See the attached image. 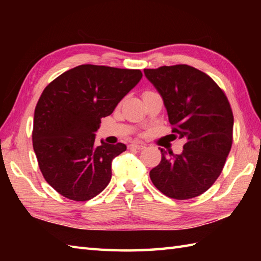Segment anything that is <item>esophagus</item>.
Instances as JSON below:
<instances>
[{
	"mask_svg": "<svg viewBox=\"0 0 261 261\" xmlns=\"http://www.w3.org/2000/svg\"><path fill=\"white\" fill-rule=\"evenodd\" d=\"M130 148L132 149H137V150H142V149H145V146L142 145V143L139 142H134L130 145Z\"/></svg>",
	"mask_w": 261,
	"mask_h": 261,
	"instance_id": "34e87169",
	"label": "esophagus"
}]
</instances>
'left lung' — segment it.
Wrapping results in <instances>:
<instances>
[{"label": "left lung", "mask_w": 261, "mask_h": 261, "mask_svg": "<svg viewBox=\"0 0 261 261\" xmlns=\"http://www.w3.org/2000/svg\"><path fill=\"white\" fill-rule=\"evenodd\" d=\"M162 95L175 138H184L180 154L162 151L150 170L152 184L166 196H199L222 173L233 141V113L224 91L203 71L179 64L143 69Z\"/></svg>", "instance_id": "1"}]
</instances>
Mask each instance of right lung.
Listing matches in <instances>:
<instances>
[{
	"mask_svg": "<svg viewBox=\"0 0 261 261\" xmlns=\"http://www.w3.org/2000/svg\"><path fill=\"white\" fill-rule=\"evenodd\" d=\"M140 69L81 65L59 75L36 105L32 145L43 178L73 201H88L109 185L111 163L124 143H95L101 119L141 80Z\"/></svg>",
	"mask_w": 261,
	"mask_h": 261,
	"instance_id": "right-lung-1",
	"label": "right lung"
}]
</instances>
